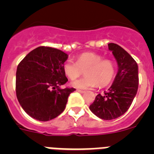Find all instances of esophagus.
Here are the masks:
<instances>
[{"label": "esophagus", "mask_w": 154, "mask_h": 154, "mask_svg": "<svg viewBox=\"0 0 154 154\" xmlns=\"http://www.w3.org/2000/svg\"><path fill=\"white\" fill-rule=\"evenodd\" d=\"M77 91H78L79 92H80V93H85V91H83V90H80V89H78V90H77Z\"/></svg>", "instance_id": "esophagus-1"}]
</instances>
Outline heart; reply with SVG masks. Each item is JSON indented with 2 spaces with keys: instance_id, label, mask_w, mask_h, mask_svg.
Listing matches in <instances>:
<instances>
[{
  "instance_id": "1",
  "label": "heart",
  "mask_w": 154,
  "mask_h": 154,
  "mask_svg": "<svg viewBox=\"0 0 154 154\" xmlns=\"http://www.w3.org/2000/svg\"><path fill=\"white\" fill-rule=\"evenodd\" d=\"M84 71V77L71 82V85L80 89L103 86L112 81L115 75V63L110 59H103L102 55L93 52H85L79 55L75 63L68 60L63 64L65 75L71 80L75 79Z\"/></svg>"
}]
</instances>
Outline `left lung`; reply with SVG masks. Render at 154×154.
Returning a JSON list of instances; mask_svg holds the SVG:
<instances>
[{
	"mask_svg": "<svg viewBox=\"0 0 154 154\" xmlns=\"http://www.w3.org/2000/svg\"><path fill=\"white\" fill-rule=\"evenodd\" d=\"M118 65V72L112 85L104 94H98L90 105L91 112L104 120L116 119L130 108L138 89V65L123 48L108 44Z\"/></svg>",
	"mask_w": 154,
	"mask_h": 154,
	"instance_id": "1",
	"label": "left lung"
}]
</instances>
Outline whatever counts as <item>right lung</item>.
<instances>
[{"instance_id":"right-lung-1","label":"right lung","mask_w":154,"mask_h":154,"mask_svg":"<svg viewBox=\"0 0 154 154\" xmlns=\"http://www.w3.org/2000/svg\"><path fill=\"white\" fill-rule=\"evenodd\" d=\"M69 55L54 48L32 50L17 65L16 95L27 114L39 121H48L65 110L69 96L75 89H62L68 79L63 64Z\"/></svg>"}]
</instances>
